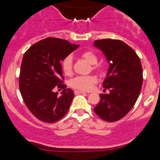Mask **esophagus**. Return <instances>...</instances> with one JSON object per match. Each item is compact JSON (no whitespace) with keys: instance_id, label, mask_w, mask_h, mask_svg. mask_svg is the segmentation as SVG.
Returning <instances> with one entry per match:
<instances>
[{"instance_id":"1","label":"esophagus","mask_w":160,"mask_h":160,"mask_svg":"<svg viewBox=\"0 0 160 160\" xmlns=\"http://www.w3.org/2000/svg\"><path fill=\"white\" fill-rule=\"evenodd\" d=\"M86 92L84 91H74V94H85Z\"/></svg>"}]
</instances>
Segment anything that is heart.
I'll return each instance as SVG.
<instances>
[{
	"instance_id": "obj_1",
	"label": "heart",
	"mask_w": 160,
	"mask_h": 160,
	"mask_svg": "<svg viewBox=\"0 0 160 160\" xmlns=\"http://www.w3.org/2000/svg\"><path fill=\"white\" fill-rule=\"evenodd\" d=\"M81 56L90 65H94L93 69L96 71H99L101 69L100 66H97L98 56L93 51L88 50L83 52L81 53ZM62 68L64 74L69 76L72 72V58L71 55H69L63 59L62 62ZM97 80L93 76H88V77H77L72 79L70 82L71 86L73 88L80 91H89L93 88V85L96 83Z\"/></svg>"
}]
</instances>
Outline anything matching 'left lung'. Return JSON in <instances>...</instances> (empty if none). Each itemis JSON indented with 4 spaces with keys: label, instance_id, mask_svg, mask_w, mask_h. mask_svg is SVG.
<instances>
[{
    "label": "left lung",
    "instance_id": "left-lung-1",
    "mask_svg": "<svg viewBox=\"0 0 160 160\" xmlns=\"http://www.w3.org/2000/svg\"><path fill=\"white\" fill-rule=\"evenodd\" d=\"M94 46L102 51L108 63L102 84L104 91L109 90V94H100L101 100L94 110L105 121H117L131 111L140 94L143 81L140 58L119 40H98Z\"/></svg>",
    "mask_w": 160,
    "mask_h": 160
}]
</instances>
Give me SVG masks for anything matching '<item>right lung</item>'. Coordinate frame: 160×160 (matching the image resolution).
Masks as SVG:
<instances>
[{"mask_svg":"<svg viewBox=\"0 0 160 160\" xmlns=\"http://www.w3.org/2000/svg\"><path fill=\"white\" fill-rule=\"evenodd\" d=\"M79 46L62 39L48 37L32 44L23 55L20 93L29 111L41 121H58L70 107L74 92L62 84L64 77L60 62ZM56 86L64 89L60 96L53 91Z\"/></svg>","mask_w":160,"mask_h":160,"instance_id":"obj_1","label":"right lung"}]
</instances>
